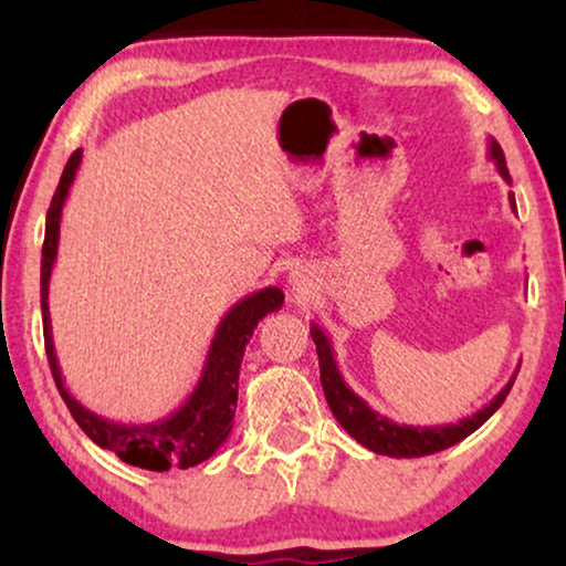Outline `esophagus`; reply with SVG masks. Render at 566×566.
I'll return each mask as SVG.
<instances>
[{"label":"esophagus","mask_w":566,"mask_h":566,"mask_svg":"<svg viewBox=\"0 0 566 566\" xmlns=\"http://www.w3.org/2000/svg\"><path fill=\"white\" fill-rule=\"evenodd\" d=\"M298 285H301L298 281H296V283H293V291H298Z\"/></svg>","instance_id":"obj_1"}]
</instances>
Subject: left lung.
Instances as JSON below:
<instances>
[{
    "label": "left lung",
    "instance_id": "8db88e82",
    "mask_svg": "<svg viewBox=\"0 0 566 566\" xmlns=\"http://www.w3.org/2000/svg\"><path fill=\"white\" fill-rule=\"evenodd\" d=\"M490 159L497 167V172L510 182V172L505 165V154H502L500 144L490 138ZM510 208L515 211V196L510 192ZM312 339L316 345V355H319V376H322V389L327 397V405L332 415L337 417V422L343 424L345 432H350V438L358 440L360 446H366L368 451L391 455V459H420V455H430L438 451H446L455 443H461L463 438H469L471 432L482 428L490 417L502 407V401L507 399L510 389H513L517 370L513 378L505 384L497 397L490 405H484L479 412L471 417H463L459 422L451 424H436V428H412V424H397L389 417L378 415L376 409L368 407L366 399H360L350 386L345 384L343 374H339L335 353H332L329 337L324 335L319 324H312Z\"/></svg>",
    "mask_w": 566,
    "mask_h": 566
}]
</instances>
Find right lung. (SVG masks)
Masks as SVG:
<instances>
[{
    "instance_id": "obj_1",
    "label": "right lung",
    "mask_w": 566,
    "mask_h": 566,
    "mask_svg": "<svg viewBox=\"0 0 566 566\" xmlns=\"http://www.w3.org/2000/svg\"><path fill=\"white\" fill-rule=\"evenodd\" d=\"M82 161V149L69 157L64 175H61L59 188L53 192L49 216H45V239H43V260H41V312H43V337L45 355L56 381L61 399L66 401L69 412L76 424L87 432L92 443L105 451H113L120 461L130 467L149 471H169V469H190L203 463L219 451V446L229 438L234 428V409L239 394V368H242L244 347L250 343L254 327L265 319L270 312L283 306V291L270 285V289L254 291L242 301H237L223 316L219 329H216L213 343L208 347L203 374H200L196 389L182 407L172 415L161 417L154 422H113L105 420L76 401L69 394L64 376H61L56 350H53L51 335V314H49V283L51 270L59 252V227L61 211H64L69 188H72L76 169Z\"/></svg>"
}]
</instances>
